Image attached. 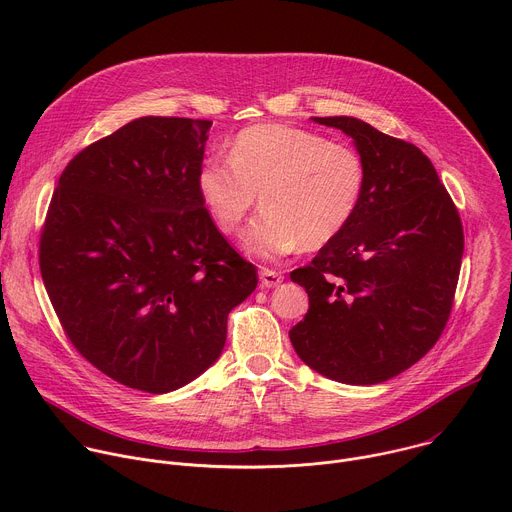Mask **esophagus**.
I'll list each match as a JSON object with an SVG mask.
<instances>
[{"label":"esophagus","mask_w":512,"mask_h":512,"mask_svg":"<svg viewBox=\"0 0 512 512\" xmlns=\"http://www.w3.org/2000/svg\"><path fill=\"white\" fill-rule=\"evenodd\" d=\"M259 279H261V287H275L283 281V275L279 271H273V269H261Z\"/></svg>","instance_id":"esophagus-1"}]
</instances>
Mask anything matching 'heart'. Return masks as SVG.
I'll return each mask as SVG.
<instances>
[{
  "label": "heart",
  "instance_id": "obj_1",
  "mask_svg": "<svg viewBox=\"0 0 512 512\" xmlns=\"http://www.w3.org/2000/svg\"><path fill=\"white\" fill-rule=\"evenodd\" d=\"M367 164L348 143L279 123L243 129L229 162L198 170V194L218 231L233 235L253 210L263 212L243 237L245 249L267 261L332 243L356 216L367 192Z\"/></svg>",
  "mask_w": 512,
  "mask_h": 512
}]
</instances>
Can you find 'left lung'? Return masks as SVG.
<instances>
[{
	"mask_svg": "<svg viewBox=\"0 0 512 512\" xmlns=\"http://www.w3.org/2000/svg\"><path fill=\"white\" fill-rule=\"evenodd\" d=\"M312 119L354 139L369 178L352 223L289 273L310 298L289 340L316 373L377 385L407 371L442 336L460 277L462 221L417 145L356 117Z\"/></svg>",
	"mask_w": 512,
	"mask_h": 512,
	"instance_id": "obj_1",
	"label": "left lung"
}]
</instances>
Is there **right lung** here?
Listing matches in <instances>:
<instances>
[{
  "instance_id": "obj_1",
  "label": "right lung",
  "mask_w": 512,
  "mask_h": 512,
  "mask_svg": "<svg viewBox=\"0 0 512 512\" xmlns=\"http://www.w3.org/2000/svg\"><path fill=\"white\" fill-rule=\"evenodd\" d=\"M208 119L139 117L64 168L40 271L64 334L113 381L168 393L221 356L257 269L198 194Z\"/></svg>"
}]
</instances>
